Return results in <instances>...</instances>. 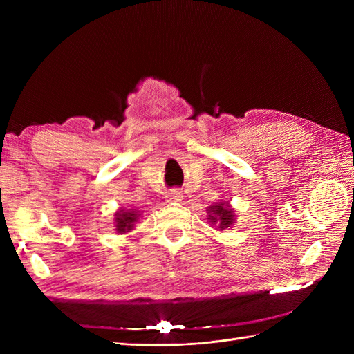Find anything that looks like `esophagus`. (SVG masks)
Returning <instances> with one entry per match:
<instances>
[{
	"label": "esophagus",
	"mask_w": 354,
	"mask_h": 354,
	"mask_svg": "<svg viewBox=\"0 0 354 354\" xmlns=\"http://www.w3.org/2000/svg\"><path fill=\"white\" fill-rule=\"evenodd\" d=\"M181 199H183V195H181V192H178L177 189L169 190L167 194V201L168 202H181Z\"/></svg>",
	"instance_id": "esophagus-1"
}]
</instances>
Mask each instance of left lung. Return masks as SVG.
I'll list each match as a JSON object with an SVG mask.
<instances>
[{"label": "left lung", "mask_w": 354, "mask_h": 354, "mask_svg": "<svg viewBox=\"0 0 354 354\" xmlns=\"http://www.w3.org/2000/svg\"><path fill=\"white\" fill-rule=\"evenodd\" d=\"M207 218L211 224H217L218 230H224L232 227L234 220H236V214L232 208L227 201H220L217 203H212L211 207L207 208Z\"/></svg>", "instance_id": "1"}]
</instances>
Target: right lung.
I'll use <instances>...</instances> for the list:
<instances>
[{
  "label": "right lung",
  "instance_id": "right-lung-1",
  "mask_svg": "<svg viewBox=\"0 0 354 354\" xmlns=\"http://www.w3.org/2000/svg\"><path fill=\"white\" fill-rule=\"evenodd\" d=\"M142 214L140 211L137 209H125V208H120L115 212V230L116 233L124 234L131 232L134 229V224L138 221V217Z\"/></svg>",
  "mask_w": 354,
  "mask_h": 354
}]
</instances>
